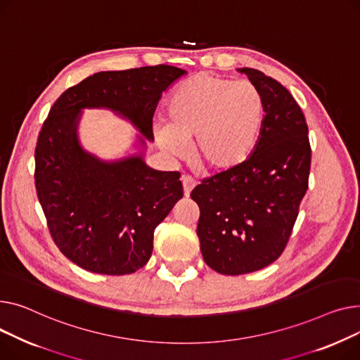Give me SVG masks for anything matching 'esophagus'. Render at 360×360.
Returning a JSON list of instances; mask_svg holds the SVG:
<instances>
[{
    "instance_id": "esophagus-1",
    "label": "esophagus",
    "mask_w": 360,
    "mask_h": 360,
    "mask_svg": "<svg viewBox=\"0 0 360 360\" xmlns=\"http://www.w3.org/2000/svg\"><path fill=\"white\" fill-rule=\"evenodd\" d=\"M181 184H183V192H184V196L188 198L190 196V192L195 188L196 186V181L190 177V176H183L181 177Z\"/></svg>"
}]
</instances>
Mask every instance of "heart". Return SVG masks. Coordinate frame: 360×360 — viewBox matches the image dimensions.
<instances>
[{
    "label": "heart",
    "mask_w": 360,
    "mask_h": 360,
    "mask_svg": "<svg viewBox=\"0 0 360 360\" xmlns=\"http://www.w3.org/2000/svg\"><path fill=\"white\" fill-rule=\"evenodd\" d=\"M264 116V97L255 84L200 72L179 84L168 97L165 124H157L154 135L162 150L177 157L192 142L196 165L222 173L255 151Z\"/></svg>",
    "instance_id": "1"
}]
</instances>
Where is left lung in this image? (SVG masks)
<instances>
[{
    "mask_svg": "<svg viewBox=\"0 0 360 360\" xmlns=\"http://www.w3.org/2000/svg\"><path fill=\"white\" fill-rule=\"evenodd\" d=\"M266 103L260 139L232 170L198 184V237L206 264L237 276L260 270L286 247L308 190L311 146L305 116L281 82L252 68H238Z\"/></svg>",
    "mask_w": 360,
    "mask_h": 360,
    "instance_id": "8db88e82",
    "label": "left lung"
}]
</instances>
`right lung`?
<instances>
[{
	"label": "right lung",
	"mask_w": 360,
	"mask_h": 360,
	"mask_svg": "<svg viewBox=\"0 0 360 360\" xmlns=\"http://www.w3.org/2000/svg\"><path fill=\"white\" fill-rule=\"evenodd\" d=\"M186 74L170 65L97 72L52 105L36 143L34 183L55 244L77 266L120 276L150 260L154 229L183 198V186L179 172L154 170L143 154L162 93ZM84 108L129 120L141 134L140 153L105 162L84 150Z\"/></svg>",
	"instance_id": "obj_1"
}]
</instances>
